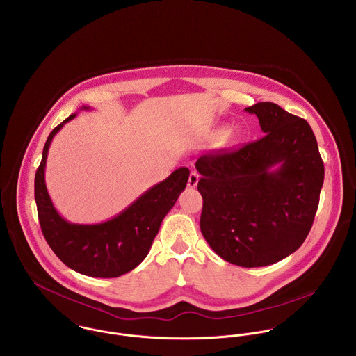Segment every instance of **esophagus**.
<instances>
[{"label":"esophagus","mask_w":356,"mask_h":356,"mask_svg":"<svg viewBox=\"0 0 356 356\" xmlns=\"http://www.w3.org/2000/svg\"><path fill=\"white\" fill-rule=\"evenodd\" d=\"M197 184H199V174H197L196 171H192V172L189 174V179H188V188H191V189H195V188L197 186Z\"/></svg>","instance_id":"34e87169"}]
</instances>
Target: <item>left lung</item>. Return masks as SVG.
Returning a JSON list of instances; mask_svg holds the SVG:
<instances>
[{
	"instance_id": "1",
	"label": "left lung",
	"mask_w": 356,
	"mask_h": 356,
	"mask_svg": "<svg viewBox=\"0 0 356 356\" xmlns=\"http://www.w3.org/2000/svg\"><path fill=\"white\" fill-rule=\"evenodd\" d=\"M264 136L233 152L196 161L205 241L241 267L274 264L308 236L323 185V161L305 119L274 102L245 108Z\"/></svg>"
}]
</instances>
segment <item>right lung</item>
Instances as JSON below:
<instances>
[{"mask_svg":"<svg viewBox=\"0 0 356 356\" xmlns=\"http://www.w3.org/2000/svg\"><path fill=\"white\" fill-rule=\"evenodd\" d=\"M75 116L76 113L70 115L54 127L45 143L34 182L38 219L47 243L65 266L83 275L115 278L131 271L147 257L164 216L186 188L189 170H175L109 220L95 225L71 223L51 203L45 167L53 137Z\"/></svg>","mask_w":356,"mask_h":356,"instance_id":"add662e5","label":"right lung"}]
</instances>
